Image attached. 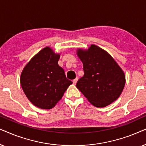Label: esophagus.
Segmentation results:
<instances>
[{
  "mask_svg": "<svg viewBox=\"0 0 146 146\" xmlns=\"http://www.w3.org/2000/svg\"><path fill=\"white\" fill-rule=\"evenodd\" d=\"M77 81H78V77H76L75 79H73V83H74V84H76V83L77 82Z\"/></svg>",
  "mask_w": 146,
  "mask_h": 146,
  "instance_id": "obj_1",
  "label": "esophagus"
}]
</instances>
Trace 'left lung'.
<instances>
[{
	"label": "left lung",
	"mask_w": 146,
	"mask_h": 146,
	"mask_svg": "<svg viewBox=\"0 0 146 146\" xmlns=\"http://www.w3.org/2000/svg\"><path fill=\"white\" fill-rule=\"evenodd\" d=\"M83 65L84 75L76 87L97 108H104L119 98L125 84V75L111 56L100 46L91 44L87 49L77 48Z\"/></svg>",
	"instance_id": "left-lung-1"
}]
</instances>
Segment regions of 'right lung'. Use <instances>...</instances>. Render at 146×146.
<instances>
[{"label":"right lung","instance_id":"obj_1","mask_svg":"<svg viewBox=\"0 0 146 146\" xmlns=\"http://www.w3.org/2000/svg\"><path fill=\"white\" fill-rule=\"evenodd\" d=\"M60 55L50 46H45L29 61L21 72L23 90L28 100L38 108H54L73 83L58 65Z\"/></svg>","mask_w":146,"mask_h":146}]
</instances>
